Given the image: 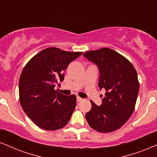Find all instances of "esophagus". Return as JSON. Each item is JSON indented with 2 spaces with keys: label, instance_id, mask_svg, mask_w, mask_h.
Masks as SVG:
<instances>
[{
  "label": "esophagus",
  "instance_id": "34e87169",
  "mask_svg": "<svg viewBox=\"0 0 157 157\" xmlns=\"http://www.w3.org/2000/svg\"><path fill=\"white\" fill-rule=\"evenodd\" d=\"M82 101V98H80V97H79V96L77 97V102Z\"/></svg>",
  "mask_w": 157,
  "mask_h": 157
}]
</instances>
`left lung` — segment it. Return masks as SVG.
Instances as JSON below:
<instances>
[{
  "label": "left lung",
  "mask_w": 157,
  "mask_h": 157,
  "mask_svg": "<svg viewBox=\"0 0 157 157\" xmlns=\"http://www.w3.org/2000/svg\"><path fill=\"white\" fill-rule=\"evenodd\" d=\"M83 56L97 65L98 87L106 90L101 106L90 101L91 109L85 114L87 122L98 132L114 131L125 124L134 111L139 91L136 70L128 59L109 48L85 52Z\"/></svg>",
  "instance_id": "1"
}]
</instances>
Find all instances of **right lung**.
Listing matches in <instances>:
<instances>
[{
  "label": "right lung",
  "mask_w": 157,
  "mask_h": 157,
  "mask_svg": "<svg viewBox=\"0 0 157 157\" xmlns=\"http://www.w3.org/2000/svg\"><path fill=\"white\" fill-rule=\"evenodd\" d=\"M82 52H68L54 47L41 51L32 58L21 72L19 101L25 114L39 128L56 130L69 122L76 96H67L55 90L64 80V71Z\"/></svg>",
  "instance_id": "obj_1"
}]
</instances>
